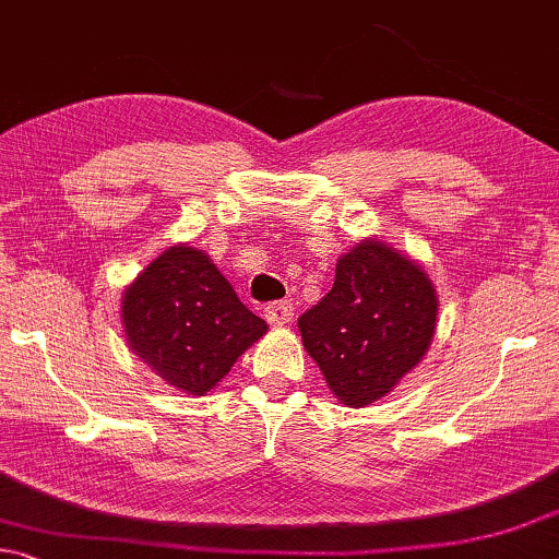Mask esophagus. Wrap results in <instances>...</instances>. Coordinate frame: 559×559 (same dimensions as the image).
<instances>
[{
  "label": "esophagus",
  "mask_w": 559,
  "mask_h": 559,
  "mask_svg": "<svg viewBox=\"0 0 559 559\" xmlns=\"http://www.w3.org/2000/svg\"><path fill=\"white\" fill-rule=\"evenodd\" d=\"M263 316L271 325H288L294 321V306L288 300H276V304H269L263 308Z\"/></svg>",
  "instance_id": "obj_1"
}]
</instances>
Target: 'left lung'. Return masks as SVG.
<instances>
[{"mask_svg":"<svg viewBox=\"0 0 559 559\" xmlns=\"http://www.w3.org/2000/svg\"><path fill=\"white\" fill-rule=\"evenodd\" d=\"M438 290L423 265L383 238H362L335 263L321 304L298 331L343 405L380 401L418 366L438 328Z\"/></svg>","mask_w":559,"mask_h":559,"instance_id":"obj_1","label":"left lung"}]
</instances>
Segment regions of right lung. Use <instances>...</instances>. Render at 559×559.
Returning a JSON list of instances; mask_svg holds the SVG:
<instances>
[{
	"label": "right lung",
	"instance_id": "right-lung-1",
	"mask_svg": "<svg viewBox=\"0 0 559 559\" xmlns=\"http://www.w3.org/2000/svg\"><path fill=\"white\" fill-rule=\"evenodd\" d=\"M129 348L186 395H206L269 325L238 300L206 253L168 246L121 294Z\"/></svg>",
	"mask_w": 559,
	"mask_h": 559
}]
</instances>
